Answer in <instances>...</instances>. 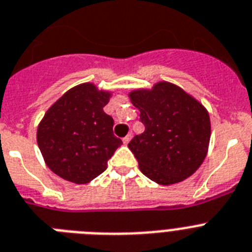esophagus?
<instances>
[{
    "mask_svg": "<svg viewBox=\"0 0 252 252\" xmlns=\"http://www.w3.org/2000/svg\"><path fill=\"white\" fill-rule=\"evenodd\" d=\"M131 139H132V134H128L127 136L124 137V140H122V141H124V144H126V145H127V144L130 143Z\"/></svg>",
    "mask_w": 252,
    "mask_h": 252,
    "instance_id": "esophagus-1",
    "label": "esophagus"
}]
</instances>
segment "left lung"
Instances as JSON below:
<instances>
[{"label":"left lung","mask_w":252,"mask_h":252,"mask_svg":"<svg viewBox=\"0 0 252 252\" xmlns=\"http://www.w3.org/2000/svg\"><path fill=\"white\" fill-rule=\"evenodd\" d=\"M140 111L143 134L128 143L139 168L159 185L178 184L193 175L208 154L210 117L208 109L182 88L158 81L150 89L128 93Z\"/></svg>","instance_id":"8db88e82"}]
</instances>
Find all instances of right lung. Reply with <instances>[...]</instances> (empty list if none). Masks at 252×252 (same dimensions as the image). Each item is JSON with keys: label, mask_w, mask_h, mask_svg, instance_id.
Segmentation results:
<instances>
[{"label": "right lung", "mask_w": 252, "mask_h": 252, "mask_svg": "<svg viewBox=\"0 0 252 252\" xmlns=\"http://www.w3.org/2000/svg\"><path fill=\"white\" fill-rule=\"evenodd\" d=\"M112 92L83 83L56 100L38 125L36 141L53 173L84 185L105 171L122 144L113 135V118L103 111Z\"/></svg>", "instance_id": "add662e5"}]
</instances>
